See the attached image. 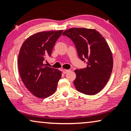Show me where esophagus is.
<instances>
[{
  "label": "esophagus",
  "mask_w": 131,
  "mask_h": 131,
  "mask_svg": "<svg viewBox=\"0 0 131 131\" xmlns=\"http://www.w3.org/2000/svg\"><path fill=\"white\" fill-rule=\"evenodd\" d=\"M70 72V70H69V69H63V73H67L68 72Z\"/></svg>",
  "instance_id": "34e87169"
}]
</instances>
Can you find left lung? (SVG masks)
<instances>
[{"mask_svg": "<svg viewBox=\"0 0 131 131\" xmlns=\"http://www.w3.org/2000/svg\"><path fill=\"white\" fill-rule=\"evenodd\" d=\"M62 35L72 40L79 58L87 64L84 69L75 70L77 90L86 95L96 94L107 83L113 69V56L107 43L94 29L72 28Z\"/></svg>", "mask_w": 131, "mask_h": 131, "instance_id": "8db88e82", "label": "left lung"}]
</instances>
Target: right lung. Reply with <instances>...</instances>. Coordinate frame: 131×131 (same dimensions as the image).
<instances>
[{
    "label": "right lung",
    "mask_w": 131,
    "mask_h": 131,
    "mask_svg": "<svg viewBox=\"0 0 131 131\" xmlns=\"http://www.w3.org/2000/svg\"><path fill=\"white\" fill-rule=\"evenodd\" d=\"M63 30L37 32L24 42L18 55V65L23 83L34 96L45 99L56 91L62 77L59 70L44 64L50 56L57 40Z\"/></svg>",
    "instance_id": "1"
}]
</instances>
